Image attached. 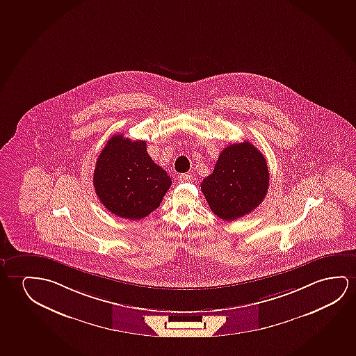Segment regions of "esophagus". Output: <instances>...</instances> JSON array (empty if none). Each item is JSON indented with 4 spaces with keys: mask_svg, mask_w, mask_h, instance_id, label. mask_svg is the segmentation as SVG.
<instances>
[{
    "mask_svg": "<svg viewBox=\"0 0 356 356\" xmlns=\"http://www.w3.org/2000/svg\"><path fill=\"white\" fill-rule=\"evenodd\" d=\"M179 181L180 182H191L192 175L191 174H182V175L179 176Z\"/></svg>",
    "mask_w": 356,
    "mask_h": 356,
    "instance_id": "obj_1",
    "label": "esophagus"
}]
</instances>
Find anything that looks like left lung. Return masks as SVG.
<instances>
[{
  "label": "left lung",
  "mask_w": 356,
  "mask_h": 356,
  "mask_svg": "<svg viewBox=\"0 0 356 356\" xmlns=\"http://www.w3.org/2000/svg\"><path fill=\"white\" fill-rule=\"evenodd\" d=\"M269 186L266 158L250 142L227 145L201 190L211 211L222 220L246 216L262 203Z\"/></svg>",
  "instance_id": "left-lung-1"
}]
</instances>
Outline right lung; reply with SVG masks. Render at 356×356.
Returning a JSON list of instances; mask_svg holds the SVG:
<instances>
[{"label": "right lung", "instance_id": "obj_1", "mask_svg": "<svg viewBox=\"0 0 356 356\" xmlns=\"http://www.w3.org/2000/svg\"><path fill=\"white\" fill-rule=\"evenodd\" d=\"M93 184L108 211L139 220L160 206L171 179L148 155L145 140L115 134L99 155Z\"/></svg>", "mask_w": 356, "mask_h": 356}]
</instances>
